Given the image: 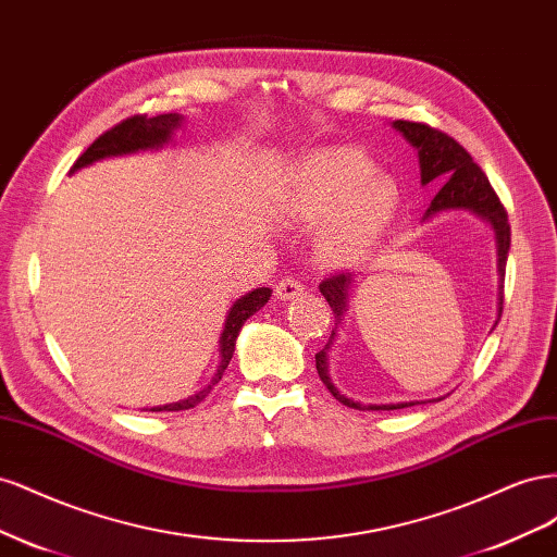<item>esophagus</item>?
Returning a JSON list of instances; mask_svg holds the SVG:
<instances>
[{"label":"esophagus","mask_w":557,"mask_h":557,"mask_svg":"<svg viewBox=\"0 0 557 557\" xmlns=\"http://www.w3.org/2000/svg\"><path fill=\"white\" fill-rule=\"evenodd\" d=\"M276 299L278 301H288V299H295L299 295H305V285H301L297 278H283L276 283V290H274Z\"/></svg>","instance_id":"1"}]
</instances>
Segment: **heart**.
<instances>
[{
	"instance_id": "b5f03b06",
	"label": "heart",
	"mask_w": 557,
	"mask_h": 557,
	"mask_svg": "<svg viewBox=\"0 0 557 557\" xmlns=\"http://www.w3.org/2000/svg\"><path fill=\"white\" fill-rule=\"evenodd\" d=\"M399 209V185L352 146H330L299 160L281 195L290 223L315 227L318 256L330 267H352L376 248Z\"/></svg>"
}]
</instances>
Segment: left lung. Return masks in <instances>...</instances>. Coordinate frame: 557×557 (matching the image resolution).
Returning <instances> with one entry per match:
<instances>
[{
    "label": "left lung",
    "instance_id": "8db88e82",
    "mask_svg": "<svg viewBox=\"0 0 557 557\" xmlns=\"http://www.w3.org/2000/svg\"><path fill=\"white\" fill-rule=\"evenodd\" d=\"M395 129H399L404 137H407L416 148H418V158H420V181L430 183H444L442 190L434 195L430 201L425 218L440 213V211H450V209H469L479 215H483L485 221H491L495 227V239H497V269H499V313L502 315V305H504V269H507V256H509V246H511V227H509V215L507 209L499 201L497 193L493 190L491 181L483 174L481 166L471 160L467 150L448 137L446 132L430 127L425 123H411V121H395ZM352 285V274L336 272L327 276L323 283L318 285L320 293L327 299V305L334 313V325H339V320L346 311V301H348V290ZM497 325V323H495ZM334 330L330 334L327 346L315 352V369L320 381L325 383L327 391L339 399L342 404L350 409H360V411H393V409H404V407H413V404L420 401H404V404H362L352 401L332 385L327 376V350L334 339ZM436 401V399H434Z\"/></svg>",
    "mask_w": 557,
    "mask_h": 557
}]
</instances>
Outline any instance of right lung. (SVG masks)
<instances>
[{
  "label": "right lung",
  "instance_id": "obj_1",
  "mask_svg": "<svg viewBox=\"0 0 557 557\" xmlns=\"http://www.w3.org/2000/svg\"><path fill=\"white\" fill-rule=\"evenodd\" d=\"M181 121H183V117L178 113H162V115H156V117L132 115V117H127V121L117 123L111 129H107L99 139H95L86 153H83L74 162L72 172L81 170V166L92 164L95 160L134 153V150L158 148V146L170 141L172 132L181 125ZM269 297H272V290L256 288L252 293H248L242 299L234 301L230 313H227L223 334H221V364H218V372L211 379V383L205 387V391H199L197 395L183 399V401L166 404V407H153L150 411H185V409L197 407L199 401H205V397L211 393V387L223 379V372H225L232 356H234V344H237V334H239L242 325L252 313L260 311L267 305Z\"/></svg>",
  "mask_w": 557,
  "mask_h": 557
}]
</instances>
